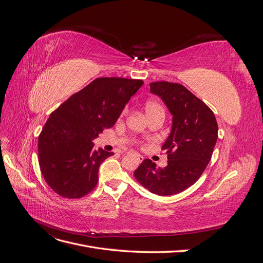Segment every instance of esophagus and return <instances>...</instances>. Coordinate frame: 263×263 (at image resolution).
<instances>
[{
    "mask_svg": "<svg viewBox=\"0 0 263 263\" xmlns=\"http://www.w3.org/2000/svg\"><path fill=\"white\" fill-rule=\"evenodd\" d=\"M137 156V160L139 161V162H141L142 160H144V157H142V156H140V155H136Z\"/></svg>",
    "mask_w": 263,
    "mask_h": 263,
    "instance_id": "obj_1",
    "label": "esophagus"
}]
</instances>
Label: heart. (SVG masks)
Returning <instances> with one entry per match:
<instances>
[{
  "instance_id": "b5f03b06",
  "label": "heart",
  "mask_w": 263,
  "mask_h": 263,
  "mask_svg": "<svg viewBox=\"0 0 263 263\" xmlns=\"http://www.w3.org/2000/svg\"><path fill=\"white\" fill-rule=\"evenodd\" d=\"M145 108H146L147 115H150V114L156 113V112H163L162 106L159 104V103L155 102V101H147L146 102V105H145Z\"/></svg>"
}]
</instances>
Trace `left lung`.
Wrapping results in <instances>:
<instances>
[{"mask_svg": "<svg viewBox=\"0 0 263 263\" xmlns=\"http://www.w3.org/2000/svg\"><path fill=\"white\" fill-rule=\"evenodd\" d=\"M150 92L164 102L172 114V128L162 146L168 165L157 168L145 159L134 176L151 193L173 195L193 185L208 166L218 137L213 110L179 83H150Z\"/></svg>", "mask_w": 263, "mask_h": 263, "instance_id": "1", "label": "left lung"}]
</instances>
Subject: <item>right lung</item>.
<instances>
[{"instance_id":"1","label":"right lung","mask_w":263,"mask_h":263,"mask_svg":"<svg viewBox=\"0 0 263 263\" xmlns=\"http://www.w3.org/2000/svg\"><path fill=\"white\" fill-rule=\"evenodd\" d=\"M142 84L136 79L98 78L50 114L38 137V158L53 192L80 198L97 186L100 164L114 154L95 150L92 140L114 126Z\"/></svg>"}]
</instances>
